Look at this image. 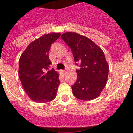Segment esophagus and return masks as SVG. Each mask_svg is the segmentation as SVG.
I'll return each mask as SVG.
<instances>
[{"label": "esophagus", "mask_w": 133, "mask_h": 133, "mask_svg": "<svg viewBox=\"0 0 133 133\" xmlns=\"http://www.w3.org/2000/svg\"><path fill=\"white\" fill-rule=\"evenodd\" d=\"M62 72H63V74H65L66 72V70H63V71H62Z\"/></svg>", "instance_id": "34e87169"}]
</instances>
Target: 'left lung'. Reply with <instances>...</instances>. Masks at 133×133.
<instances>
[{
    "label": "left lung",
    "instance_id": "obj_1",
    "mask_svg": "<svg viewBox=\"0 0 133 133\" xmlns=\"http://www.w3.org/2000/svg\"><path fill=\"white\" fill-rule=\"evenodd\" d=\"M61 38L68 44L74 56L77 79L72 85L76 98L90 101L97 98L106 86L109 75V64L103 50L86 36L77 32H65Z\"/></svg>",
    "mask_w": 133,
    "mask_h": 133
}]
</instances>
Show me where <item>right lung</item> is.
Masks as SVG:
<instances>
[{
  "label": "right lung",
  "instance_id": "add662e5",
  "mask_svg": "<svg viewBox=\"0 0 133 133\" xmlns=\"http://www.w3.org/2000/svg\"><path fill=\"white\" fill-rule=\"evenodd\" d=\"M60 36L56 32L43 35L32 41L20 57V81L29 98L36 103L52 101L56 96L59 74L53 69L49 70V52Z\"/></svg>",
  "mask_w": 133,
  "mask_h": 133
}]
</instances>
